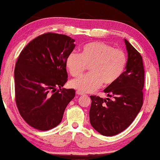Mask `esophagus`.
<instances>
[{"label": "esophagus", "instance_id": "esophagus-1", "mask_svg": "<svg viewBox=\"0 0 160 160\" xmlns=\"http://www.w3.org/2000/svg\"><path fill=\"white\" fill-rule=\"evenodd\" d=\"M76 94H77V95H83V94H84V93H82V92H76Z\"/></svg>", "mask_w": 160, "mask_h": 160}]
</instances>
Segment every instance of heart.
<instances>
[{"label": "heart", "mask_w": 160, "mask_h": 160, "mask_svg": "<svg viewBox=\"0 0 160 160\" xmlns=\"http://www.w3.org/2000/svg\"><path fill=\"white\" fill-rule=\"evenodd\" d=\"M126 55L122 50L101 42H92L82 48V54L72 52L66 59V67L73 76H78L90 66V73L70 82L73 89L91 93L104 83L112 85L119 79L126 68Z\"/></svg>", "instance_id": "1"}]
</instances>
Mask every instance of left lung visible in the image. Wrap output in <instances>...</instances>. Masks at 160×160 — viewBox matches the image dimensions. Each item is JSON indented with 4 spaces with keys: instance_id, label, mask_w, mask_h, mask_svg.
<instances>
[{
    "instance_id": "8db88e82",
    "label": "left lung",
    "mask_w": 160,
    "mask_h": 160,
    "mask_svg": "<svg viewBox=\"0 0 160 160\" xmlns=\"http://www.w3.org/2000/svg\"><path fill=\"white\" fill-rule=\"evenodd\" d=\"M124 41L128 52L126 71L116 82L104 89L110 98L90 96V123L97 132L106 136L117 135L128 128L143 105L142 57L128 40Z\"/></svg>"
}]
</instances>
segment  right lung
Here are the masks:
<instances>
[{"label":"right lung","instance_id":"obj_1","mask_svg":"<svg viewBox=\"0 0 160 160\" xmlns=\"http://www.w3.org/2000/svg\"><path fill=\"white\" fill-rule=\"evenodd\" d=\"M74 42L67 35L48 32L30 42L18 58L16 103L23 119L38 130L59 125L74 98V89H61L67 82L66 59L74 49Z\"/></svg>","mask_w":160,"mask_h":160}]
</instances>
